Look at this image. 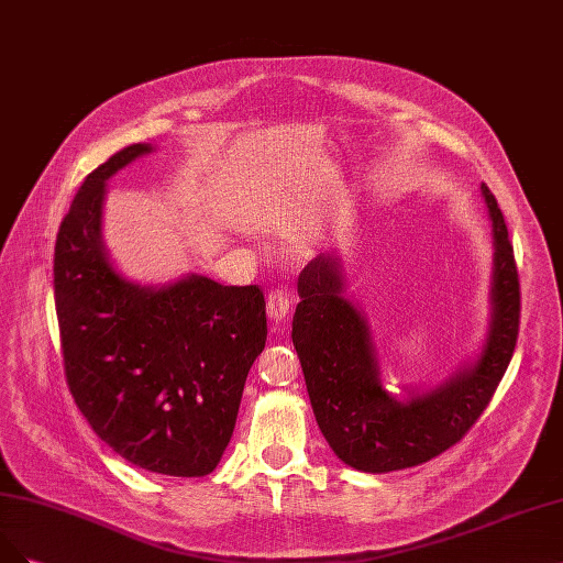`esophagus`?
<instances>
[{
	"label": "esophagus",
	"mask_w": 563,
	"mask_h": 563,
	"mask_svg": "<svg viewBox=\"0 0 563 563\" xmlns=\"http://www.w3.org/2000/svg\"><path fill=\"white\" fill-rule=\"evenodd\" d=\"M290 307H294V294H290V290H286V288L269 290V296H267V317H269V321H275V323L286 321Z\"/></svg>",
	"instance_id": "1"
}]
</instances>
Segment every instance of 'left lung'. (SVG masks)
I'll list each match as a JSON object with an SVG mask.
<instances>
[{
	"instance_id": "left-lung-1",
	"label": "left lung",
	"mask_w": 563,
	"mask_h": 563,
	"mask_svg": "<svg viewBox=\"0 0 563 563\" xmlns=\"http://www.w3.org/2000/svg\"><path fill=\"white\" fill-rule=\"evenodd\" d=\"M482 196L494 225L489 338L471 367L431 394L396 400L384 391L367 323L342 296L338 256H317L300 273L290 338L319 429L346 466L389 473L431 461L471 431L506 375L519 335V275L494 192L482 184Z\"/></svg>"
}]
</instances>
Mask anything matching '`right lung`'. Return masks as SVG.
<instances>
[{"label":"right lung","instance_id":"obj_1","mask_svg":"<svg viewBox=\"0 0 563 563\" xmlns=\"http://www.w3.org/2000/svg\"><path fill=\"white\" fill-rule=\"evenodd\" d=\"M148 151L132 144L92 169L57 232L65 377L115 454L151 473L202 477L219 466L265 346V296L200 275L148 288L115 273L102 244L104 181Z\"/></svg>","mask_w":563,"mask_h":563}]
</instances>
